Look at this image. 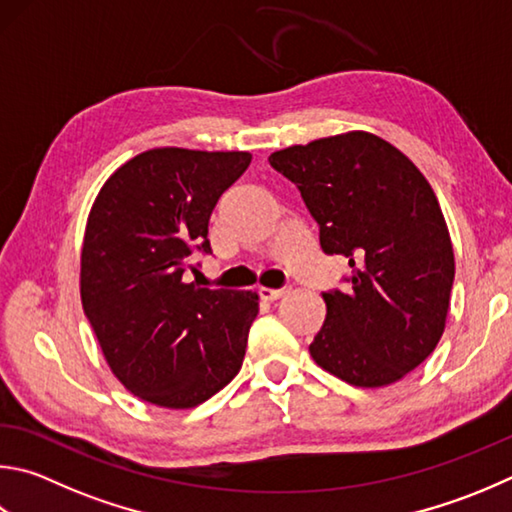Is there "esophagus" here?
I'll return each mask as SVG.
<instances>
[{
  "label": "esophagus",
  "mask_w": 512,
  "mask_h": 512,
  "mask_svg": "<svg viewBox=\"0 0 512 512\" xmlns=\"http://www.w3.org/2000/svg\"><path fill=\"white\" fill-rule=\"evenodd\" d=\"M259 297H262V300H268V302H273V300H280L282 295H286L288 293V286H282V288H268V286H259Z\"/></svg>",
  "instance_id": "esophagus-1"
}]
</instances>
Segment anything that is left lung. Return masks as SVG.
I'll return each mask as SVG.
<instances>
[{
  "mask_svg": "<svg viewBox=\"0 0 512 512\" xmlns=\"http://www.w3.org/2000/svg\"><path fill=\"white\" fill-rule=\"evenodd\" d=\"M297 185L327 255H345V291L322 293L311 356L356 387L401 380L439 345L454 253L432 185L383 138L347 132L268 156Z\"/></svg>",
  "mask_w": 512,
  "mask_h": 512,
  "instance_id": "left-lung-1",
  "label": "left lung"
}]
</instances>
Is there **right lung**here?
Masks as SVG:
<instances>
[{
    "label": "right lung",
    "instance_id": "1",
    "mask_svg": "<svg viewBox=\"0 0 512 512\" xmlns=\"http://www.w3.org/2000/svg\"><path fill=\"white\" fill-rule=\"evenodd\" d=\"M250 159L147 150L109 176L89 212L82 309L114 376L147 403L197 407L244 362L257 293L201 288L185 273L194 271L192 253H212V210Z\"/></svg>",
    "mask_w": 512,
    "mask_h": 512
}]
</instances>
